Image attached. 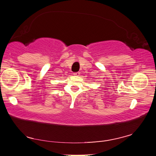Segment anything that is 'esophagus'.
<instances>
[{"label": "esophagus", "instance_id": "obj_1", "mask_svg": "<svg viewBox=\"0 0 156 156\" xmlns=\"http://www.w3.org/2000/svg\"><path fill=\"white\" fill-rule=\"evenodd\" d=\"M80 75V73L79 72L74 73V76H79Z\"/></svg>", "mask_w": 156, "mask_h": 156}]
</instances>
